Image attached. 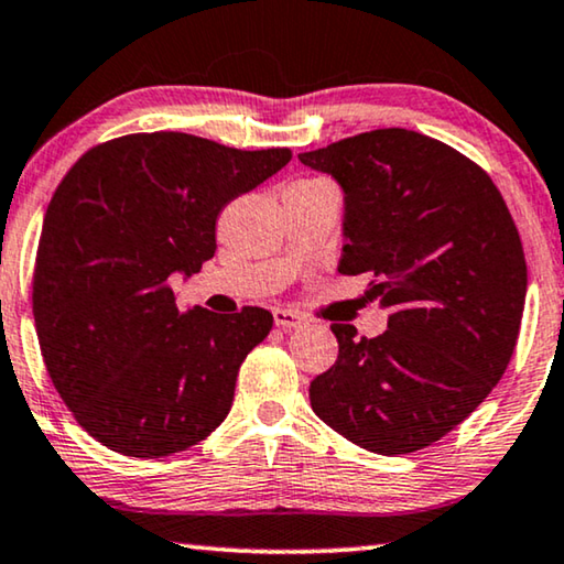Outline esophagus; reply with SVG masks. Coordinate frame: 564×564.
Instances as JSON below:
<instances>
[{
  "label": "esophagus",
  "instance_id": "34e87169",
  "mask_svg": "<svg viewBox=\"0 0 564 564\" xmlns=\"http://www.w3.org/2000/svg\"><path fill=\"white\" fill-rule=\"evenodd\" d=\"M274 325L276 328H288V330H295V328H305L307 325V317L297 313V310H288V307H274Z\"/></svg>",
  "mask_w": 564,
  "mask_h": 564
}]
</instances>
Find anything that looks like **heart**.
Returning <instances> with one entry per match:
<instances>
[{
  "label": "heart",
  "mask_w": 564,
  "mask_h": 564,
  "mask_svg": "<svg viewBox=\"0 0 564 564\" xmlns=\"http://www.w3.org/2000/svg\"><path fill=\"white\" fill-rule=\"evenodd\" d=\"M307 181H323V177H307Z\"/></svg>",
  "instance_id": "1"
}]
</instances>
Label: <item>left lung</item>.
Here are the masks:
<instances>
[{
	"label": "left lung",
	"instance_id": "8db88e82",
	"mask_svg": "<svg viewBox=\"0 0 564 564\" xmlns=\"http://www.w3.org/2000/svg\"><path fill=\"white\" fill-rule=\"evenodd\" d=\"M300 160L346 191L338 272H369V297L391 313L377 338L330 325L338 358L310 383V404L366 451H422L511 361L527 297L517 224L484 167L412 129H373Z\"/></svg>",
	"mask_w": 564,
	"mask_h": 564
}]
</instances>
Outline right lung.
<instances>
[{
	"mask_svg": "<svg viewBox=\"0 0 564 564\" xmlns=\"http://www.w3.org/2000/svg\"><path fill=\"white\" fill-rule=\"evenodd\" d=\"M290 158L288 147L137 132L91 147L55 187L32 315L55 391L109 451L162 458L226 420L239 366L274 317L264 307L181 310L170 276L214 259L226 203Z\"/></svg>",
	"mask_w": 564,
	"mask_h": 564,
	"instance_id": "add662e5",
	"label": "right lung"
}]
</instances>
